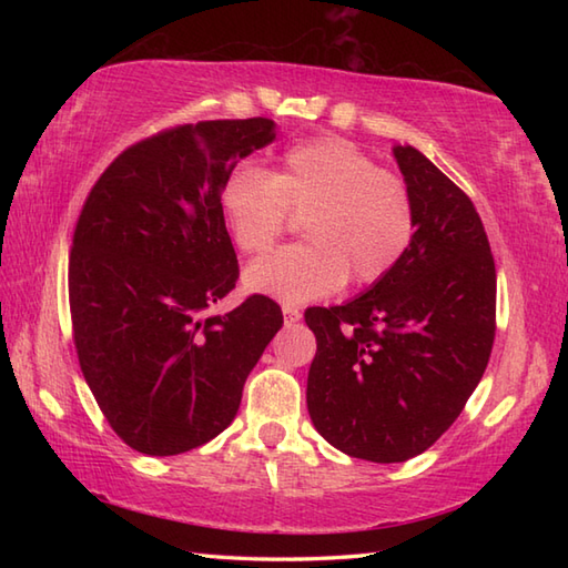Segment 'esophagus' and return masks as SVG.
Returning <instances> with one entry per match:
<instances>
[{
	"label": "esophagus",
	"mask_w": 568,
	"mask_h": 568,
	"mask_svg": "<svg viewBox=\"0 0 568 568\" xmlns=\"http://www.w3.org/2000/svg\"><path fill=\"white\" fill-rule=\"evenodd\" d=\"M283 315H285V324H295V322H300V317H303V312H300V307L285 303L283 305Z\"/></svg>",
	"instance_id": "esophagus-1"
}]
</instances>
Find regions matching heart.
I'll return each mask as SVG.
<instances>
[{
    "label": "heart",
    "instance_id": "b5f03b06",
    "mask_svg": "<svg viewBox=\"0 0 568 568\" xmlns=\"http://www.w3.org/2000/svg\"><path fill=\"white\" fill-rule=\"evenodd\" d=\"M222 212L234 244L251 256L273 248L291 214L303 216L310 244L275 251L246 271L251 291L283 303L327 297L346 281H383L415 236L405 180L336 136L297 143L268 175L241 168L222 190Z\"/></svg>",
    "mask_w": 568,
    "mask_h": 568
}]
</instances>
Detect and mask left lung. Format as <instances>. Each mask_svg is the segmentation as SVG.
I'll return each instance as SVG.
<instances>
[{
  "label": "left lung",
  "instance_id": "obj_1",
  "mask_svg": "<svg viewBox=\"0 0 568 568\" xmlns=\"http://www.w3.org/2000/svg\"><path fill=\"white\" fill-rule=\"evenodd\" d=\"M393 153L415 200L413 244L368 293L305 312L310 417L376 464L407 462L454 425L496 339V261L474 202L417 149Z\"/></svg>",
  "mask_w": 568,
  "mask_h": 568
}]
</instances>
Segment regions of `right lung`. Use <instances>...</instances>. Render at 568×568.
<instances>
[{
	"instance_id": "obj_1",
	"label": "right lung",
	"mask_w": 568,
	"mask_h": 568,
	"mask_svg": "<svg viewBox=\"0 0 568 568\" xmlns=\"http://www.w3.org/2000/svg\"><path fill=\"white\" fill-rule=\"evenodd\" d=\"M273 139L265 116L163 129L119 153L82 204L68 261L72 342L104 419L141 454H183L232 425L283 327L265 295L210 315L239 277L222 190Z\"/></svg>"
}]
</instances>
